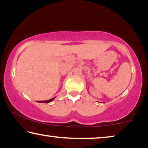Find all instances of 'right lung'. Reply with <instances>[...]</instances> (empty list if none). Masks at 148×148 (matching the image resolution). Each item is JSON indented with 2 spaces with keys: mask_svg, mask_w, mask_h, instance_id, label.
<instances>
[{
  "mask_svg": "<svg viewBox=\"0 0 148 148\" xmlns=\"http://www.w3.org/2000/svg\"><path fill=\"white\" fill-rule=\"evenodd\" d=\"M54 99H55V97H53V98H52V99L47 100V101H38V102H40V103H49V102L52 101L53 100H54Z\"/></svg>",
  "mask_w": 148,
  "mask_h": 148,
  "instance_id": "right-lung-1",
  "label": "right lung"
}]
</instances>
